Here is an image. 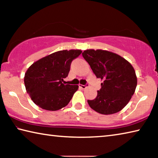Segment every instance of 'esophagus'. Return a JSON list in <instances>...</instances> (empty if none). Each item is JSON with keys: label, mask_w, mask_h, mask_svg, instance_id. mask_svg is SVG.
Listing matches in <instances>:
<instances>
[{"label": "esophagus", "mask_w": 158, "mask_h": 158, "mask_svg": "<svg viewBox=\"0 0 158 158\" xmlns=\"http://www.w3.org/2000/svg\"><path fill=\"white\" fill-rule=\"evenodd\" d=\"M88 85H89V84H85V85H81V84H80V85H79V86L80 88H81L82 89H85V88H86V87L88 86Z\"/></svg>", "instance_id": "1"}]
</instances>
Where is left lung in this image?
Listing matches in <instances>:
<instances>
[{"mask_svg":"<svg viewBox=\"0 0 158 158\" xmlns=\"http://www.w3.org/2000/svg\"><path fill=\"white\" fill-rule=\"evenodd\" d=\"M82 56L96 77L103 80L97 97L88 100L89 106L105 115L121 111L137 87V79L132 65L119 55L105 50H85Z\"/></svg>","mask_w":158,"mask_h":158,"instance_id":"left-lung-1","label":"left lung"}]
</instances>
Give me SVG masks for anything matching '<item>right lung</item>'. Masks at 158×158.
I'll list each match as a JSON object with an SVG mask.
<instances>
[{
	"mask_svg": "<svg viewBox=\"0 0 158 158\" xmlns=\"http://www.w3.org/2000/svg\"><path fill=\"white\" fill-rule=\"evenodd\" d=\"M81 50H63L36 61L26 71V91L34 103L48 111H56L68 105L79 86L66 84L71 63Z\"/></svg>",
	"mask_w": 158,
	"mask_h": 158,
	"instance_id": "1",
	"label": "right lung"
}]
</instances>
